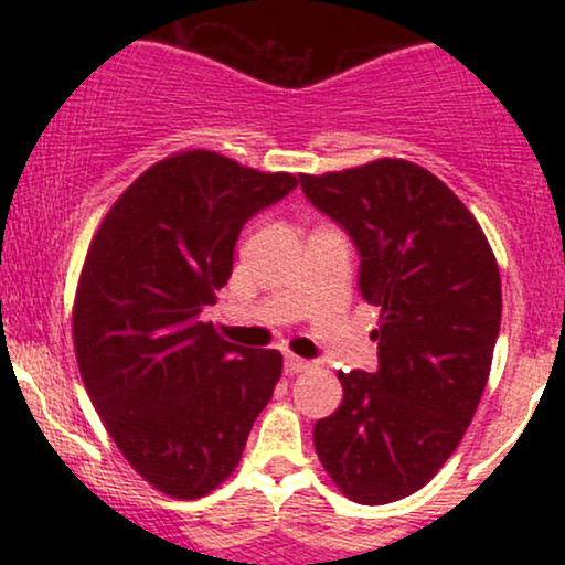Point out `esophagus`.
<instances>
[{"instance_id":"obj_1","label":"esophagus","mask_w":565,"mask_h":565,"mask_svg":"<svg viewBox=\"0 0 565 565\" xmlns=\"http://www.w3.org/2000/svg\"><path fill=\"white\" fill-rule=\"evenodd\" d=\"M310 369V361L300 359V355H287L284 359V372L287 374H300V372H308Z\"/></svg>"}]
</instances>
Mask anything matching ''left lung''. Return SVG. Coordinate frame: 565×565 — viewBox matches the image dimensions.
Listing matches in <instances>:
<instances>
[{
  "label": "left lung",
  "mask_w": 565,
  "mask_h": 565,
  "mask_svg": "<svg viewBox=\"0 0 565 565\" xmlns=\"http://www.w3.org/2000/svg\"><path fill=\"white\" fill-rule=\"evenodd\" d=\"M300 185L353 238L361 297L380 308L377 372H337L342 404L316 423V454L348 499L395 502L444 468L481 404L502 321L497 257L451 188L406 159Z\"/></svg>",
  "instance_id": "left-lung-1"
}]
</instances>
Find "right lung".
<instances>
[{
  "instance_id": "1",
  "label": "right lung",
  "mask_w": 565,
  "mask_h": 565,
  "mask_svg": "<svg viewBox=\"0 0 565 565\" xmlns=\"http://www.w3.org/2000/svg\"><path fill=\"white\" fill-rule=\"evenodd\" d=\"M295 185L289 172L180 151L148 167L89 242L76 364L108 436L161 494L217 489L281 377L278 350L233 345L201 313L228 284L246 220Z\"/></svg>"
}]
</instances>
